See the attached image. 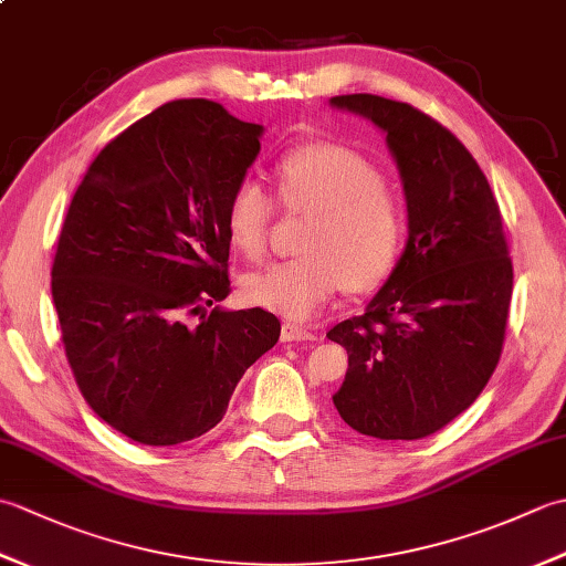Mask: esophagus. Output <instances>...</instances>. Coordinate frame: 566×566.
<instances>
[{
	"label": "esophagus",
	"instance_id": "obj_1",
	"mask_svg": "<svg viewBox=\"0 0 566 566\" xmlns=\"http://www.w3.org/2000/svg\"><path fill=\"white\" fill-rule=\"evenodd\" d=\"M318 335L316 333H311L308 328H304V326H298V323H292V321H286L284 326H282V343H311V340H316Z\"/></svg>",
	"mask_w": 566,
	"mask_h": 566
}]
</instances>
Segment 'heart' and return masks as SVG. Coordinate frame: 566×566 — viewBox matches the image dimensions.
<instances>
[{
    "instance_id": "b5f03b06",
    "label": "heart",
    "mask_w": 566,
    "mask_h": 566,
    "mask_svg": "<svg viewBox=\"0 0 566 566\" xmlns=\"http://www.w3.org/2000/svg\"><path fill=\"white\" fill-rule=\"evenodd\" d=\"M276 201L286 213H311L302 258L248 276L245 296L290 318H306L345 286L377 290L399 264L406 240L403 199L365 155L335 143H308L274 165ZM276 201L255 179L231 191L226 226L250 262L268 258Z\"/></svg>"
}]
</instances>
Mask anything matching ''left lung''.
<instances>
[{
  "mask_svg": "<svg viewBox=\"0 0 566 566\" xmlns=\"http://www.w3.org/2000/svg\"><path fill=\"white\" fill-rule=\"evenodd\" d=\"M331 104L387 134L408 207L387 284L328 331L347 350L333 403L363 436L420 440L467 411L501 359L513 292L501 209L472 153L432 116L377 94Z\"/></svg>",
  "mask_w": 566,
  "mask_h": 566,
  "instance_id": "left-lung-1",
  "label": "left lung"
}]
</instances>
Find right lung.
Returning a JSON list of instances; mask_svg holds the SVG:
<instances>
[{"mask_svg": "<svg viewBox=\"0 0 566 566\" xmlns=\"http://www.w3.org/2000/svg\"><path fill=\"white\" fill-rule=\"evenodd\" d=\"M260 134L219 102H167L106 143L70 201L51 270L60 340L84 401L134 442L203 436L280 340L270 311L210 307L231 294L226 207Z\"/></svg>", "mask_w": 566, "mask_h": 566, "instance_id": "obj_1", "label": "right lung"}]
</instances>
